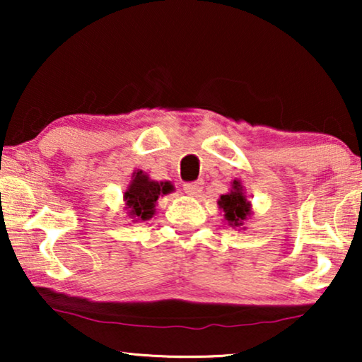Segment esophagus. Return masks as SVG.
I'll use <instances>...</instances> for the list:
<instances>
[{"label":"esophagus","instance_id":"esophagus-1","mask_svg":"<svg viewBox=\"0 0 362 362\" xmlns=\"http://www.w3.org/2000/svg\"><path fill=\"white\" fill-rule=\"evenodd\" d=\"M182 189H185V192H187V194H191V196L199 194V192L202 191V181L185 182V185H182Z\"/></svg>","mask_w":362,"mask_h":362}]
</instances>
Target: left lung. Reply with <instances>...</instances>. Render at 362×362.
Instances as JSON below:
<instances>
[{
  "label": "left lung",
  "mask_w": 362,
  "mask_h": 362,
  "mask_svg": "<svg viewBox=\"0 0 362 362\" xmlns=\"http://www.w3.org/2000/svg\"><path fill=\"white\" fill-rule=\"evenodd\" d=\"M217 204L222 211H224L226 221L229 222L232 227H242L244 226V221L250 216V202L247 201L244 194V189H242L240 181L234 180L232 182V189L227 194H222L221 199L217 201Z\"/></svg>",
  "instance_id": "left-lung-1"
}]
</instances>
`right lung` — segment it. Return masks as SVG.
<instances>
[{"label": "right lung", "instance_id": "add662e5", "mask_svg": "<svg viewBox=\"0 0 362 362\" xmlns=\"http://www.w3.org/2000/svg\"><path fill=\"white\" fill-rule=\"evenodd\" d=\"M168 192H173L171 182L153 181L143 171L133 173L132 182L128 185L125 194H123L127 209L130 211L128 214H130L132 219H135L133 222L151 219L153 214H155L158 197L168 194Z\"/></svg>", "mask_w": 362, "mask_h": 362}]
</instances>
